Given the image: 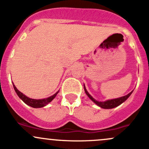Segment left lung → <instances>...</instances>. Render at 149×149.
<instances>
[{"mask_svg": "<svg viewBox=\"0 0 149 149\" xmlns=\"http://www.w3.org/2000/svg\"><path fill=\"white\" fill-rule=\"evenodd\" d=\"M84 89H85V93L87 94V95L90 97V99L92 101H93V102H94L96 105H97L98 106H100V108H104V109H111V108H116V107L118 106V105H120V104H122L123 102H125V101L129 97V96L131 95V93H133V91H132L129 93V94L127 95H125L123 96V97H121L119 98H116V99L109 100L104 101V102H99V101H97L96 100H95L94 98L89 94V93L87 91V90H86L85 85H84Z\"/></svg>", "mask_w": 149, "mask_h": 149, "instance_id": "8db88e82", "label": "left lung"}]
</instances>
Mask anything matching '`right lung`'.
<instances>
[{"mask_svg": "<svg viewBox=\"0 0 149 149\" xmlns=\"http://www.w3.org/2000/svg\"><path fill=\"white\" fill-rule=\"evenodd\" d=\"M13 87H14V90L16 91V94L18 95V96L25 102L26 105H29V106L32 107V108H42V107L45 106L46 105H47L48 103H49L56 96L57 93H59V91L56 92L54 95L51 96L49 97L44 98V99H41V100H36V99H31V98H29L25 95L23 94L22 93L17 90V88L16 87V86L14 85V84L13 83Z\"/></svg>", "mask_w": 149, "mask_h": 149, "instance_id": "1", "label": "right lung"}]
</instances>
